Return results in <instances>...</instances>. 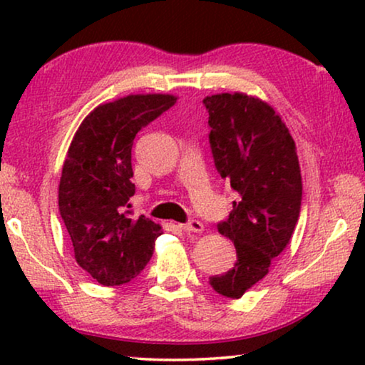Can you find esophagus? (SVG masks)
<instances>
[{"instance_id":"esophagus-1","label":"esophagus","mask_w":365,"mask_h":365,"mask_svg":"<svg viewBox=\"0 0 365 365\" xmlns=\"http://www.w3.org/2000/svg\"><path fill=\"white\" fill-rule=\"evenodd\" d=\"M179 227L186 232H202V229H204L202 222L196 221V219H192V221H189L186 224H179Z\"/></svg>"}]
</instances>
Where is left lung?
<instances>
[{"label":"left lung","instance_id":"obj_1","mask_svg":"<svg viewBox=\"0 0 365 365\" xmlns=\"http://www.w3.org/2000/svg\"><path fill=\"white\" fill-rule=\"evenodd\" d=\"M202 103L214 164L239 196L229 217L217 224L234 242L237 261L209 284L221 296L239 299L291 241L301 212V168L286 123L262 99L221 93Z\"/></svg>","mask_w":365,"mask_h":365}]
</instances>
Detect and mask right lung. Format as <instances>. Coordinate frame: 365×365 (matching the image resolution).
I'll list each match as a JSON object with an SVG mask.
<instances>
[{
    "mask_svg": "<svg viewBox=\"0 0 365 365\" xmlns=\"http://www.w3.org/2000/svg\"><path fill=\"white\" fill-rule=\"evenodd\" d=\"M173 94H129L99 104L74 134L63 164L58 204L74 259L103 286L138 276L163 234L146 216H129L136 134L176 103Z\"/></svg>",
    "mask_w": 365,
    "mask_h": 365,
    "instance_id": "1",
    "label": "right lung"
}]
</instances>
